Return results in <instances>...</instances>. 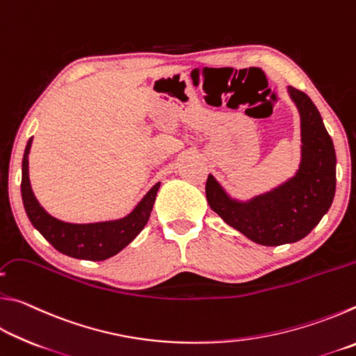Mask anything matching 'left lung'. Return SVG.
<instances>
[{
  "label": "left lung",
  "mask_w": 356,
  "mask_h": 356,
  "mask_svg": "<svg viewBox=\"0 0 356 356\" xmlns=\"http://www.w3.org/2000/svg\"><path fill=\"white\" fill-rule=\"evenodd\" d=\"M289 95L301 120V161L297 174L272 191L237 201L227 196L212 174L206 182L209 206L229 226L265 246L305 238L328 212L336 191V154L321 113L305 92Z\"/></svg>",
  "instance_id": "8db88e82"
}]
</instances>
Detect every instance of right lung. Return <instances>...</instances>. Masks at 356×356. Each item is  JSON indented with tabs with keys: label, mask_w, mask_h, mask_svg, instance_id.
<instances>
[{
	"label": "right lung",
	"mask_w": 356,
	"mask_h": 356,
	"mask_svg": "<svg viewBox=\"0 0 356 356\" xmlns=\"http://www.w3.org/2000/svg\"><path fill=\"white\" fill-rule=\"evenodd\" d=\"M31 143L33 138H29L22 163L23 206H25L29 221L51 243L53 248L75 259L105 261L124 250L143 231L152 212L160 182L155 184L140 204L120 220L88 222V225H74V222L56 220L55 216L47 213L38 202L29 184L28 154Z\"/></svg>",
	"instance_id": "obj_1"
}]
</instances>
